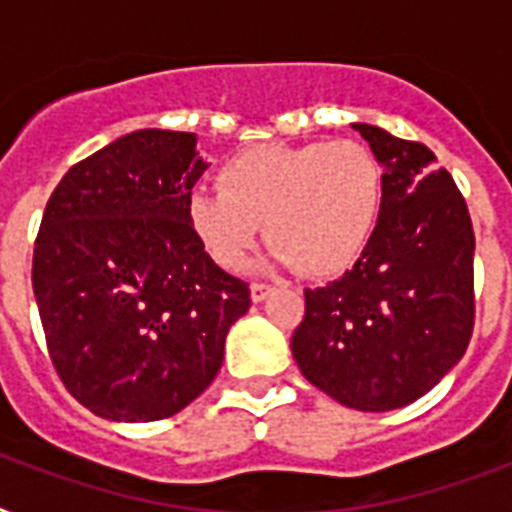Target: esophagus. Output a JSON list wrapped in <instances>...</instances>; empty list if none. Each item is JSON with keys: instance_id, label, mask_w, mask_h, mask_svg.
Here are the masks:
<instances>
[{"instance_id": "1", "label": "esophagus", "mask_w": 512, "mask_h": 512, "mask_svg": "<svg viewBox=\"0 0 512 512\" xmlns=\"http://www.w3.org/2000/svg\"><path fill=\"white\" fill-rule=\"evenodd\" d=\"M273 287L271 284H260V281H255L252 287H249V297H252V303H263L265 297L271 295Z\"/></svg>"}]
</instances>
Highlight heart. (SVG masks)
I'll use <instances>...</instances> for the list:
<instances>
[{"label": "heart", "instance_id": "obj_1", "mask_svg": "<svg viewBox=\"0 0 512 512\" xmlns=\"http://www.w3.org/2000/svg\"><path fill=\"white\" fill-rule=\"evenodd\" d=\"M217 188L188 199V225L212 263L241 271L265 223L273 241L265 265L332 276L356 263L372 236L382 170L356 140L255 146L217 170Z\"/></svg>", "mask_w": 512, "mask_h": 512}]
</instances>
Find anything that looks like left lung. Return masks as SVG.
Here are the masks:
<instances>
[{
    "label": "left lung",
    "mask_w": 512,
    "mask_h": 512,
    "mask_svg": "<svg viewBox=\"0 0 512 512\" xmlns=\"http://www.w3.org/2000/svg\"><path fill=\"white\" fill-rule=\"evenodd\" d=\"M382 172L380 217L342 279L305 289L292 356L311 385L358 412L425 396L473 335V223L428 146L353 124Z\"/></svg>",
    "instance_id": "left-lung-1"
}]
</instances>
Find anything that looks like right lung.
<instances>
[{
    "instance_id": "add662e5",
    "label": "right lung",
    "mask_w": 512,
    "mask_h": 512,
    "mask_svg": "<svg viewBox=\"0 0 512 512\" xmlns=\"http://www.w3.org/2000/svg\"><path fill=\"white\" fill-rule=\"evenodd\" d=\"M193 132L138 130L63 175L34 244V297L68 393L114 422L172 417L220 372L249 287L209 260L188 199Z\"/></svg>"
}]
</instances>
